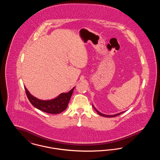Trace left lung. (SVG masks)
Here are the masks:
<instances>
[{
	"label": "left lung",
	"instance_id": "left-lung-1",
	"mask_svg": "<svg viewBox=\"0 0 160 160\" xmlns=\"http://www.w3.org/2000/svg\"><path fill=\"white\" fill-rule=\"evenodd\" d=\"M92 106L94 108V109L96 110V112L98 113V114H99V115H101V116H102L106 117V118H113V117H116V116H119V115L122 114V113H123L124 112H121V113H117V114H113V115H108V114H102V113H101V112H99V111H98V110H97V108H96L95 107L93 106Z\"/></svg>",
	"mask_w": 160,
	"mask_h": 160
}]
</instances>
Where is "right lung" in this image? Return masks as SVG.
<instances>
[{
  "instance_id": "1",
  "label": "right lung",
  "mask_w": 160,
  "mask_h": 160,
  "mask_svg": "<svg viewBox=\"0 0 160 160\" xmlns=\"http://www.w3.org/2000/svg\"><path fill=\"white\" fill-rule=\"evenodd\" d=\"M74 88L75 87L68 92L62 93L56 98L50 100L38 99L32 95L25 86L24 89L28 98L35 108L47 113L58 114L63 112L67 108Z\"/></svg>"
}]
</instances>
